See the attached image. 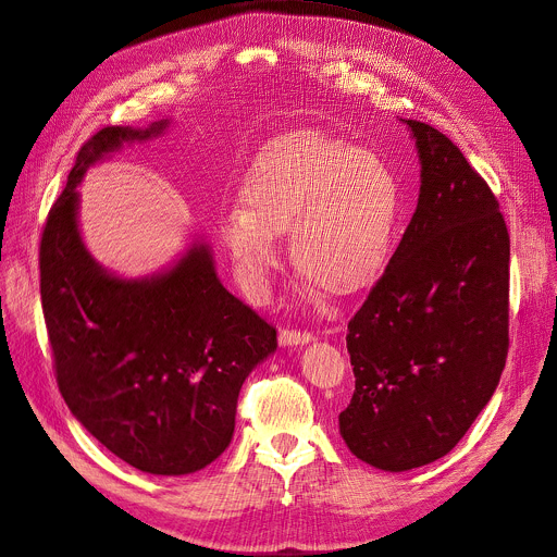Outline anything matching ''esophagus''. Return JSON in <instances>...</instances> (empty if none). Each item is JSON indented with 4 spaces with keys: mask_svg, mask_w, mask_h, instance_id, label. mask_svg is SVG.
Wrapping results in <instances>:
<instances>
[{
    "mask_svg": "<svg viewBox=\"0 0 557 557\" xmlns=\"http://www.w3.org/2000/svg\"><path fill=\"white\" fill-rule=\"evenodd\" d=\"M312 338H314V334L308 332V330H289V327H283V330L278 332L281 346H306V344H310Z\"/></svg>",
    "mask_w": 557,
    "mask_h": 557,
    "instance_id": "34e87169",
    "label": "esophagus"
}]
</instances>
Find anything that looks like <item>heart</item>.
I'll list each match as a JSON object with an SVG mask.
<instances>
[{"mask_svg": "<svg viewBox=\"0 0 557 557\" xmlns=\"http://www.w3.org/2000/svg\"><path fill=\"white\" fill-rule=\"evenodd\" d=\"M393 166L321 129L268 145L240 185V205L221 216V238L247 292H261L278 268L287 234L294 270L332 296H352L386 270L401 219Z\"/></svg>", "mask_w": 557, "mask_h": 557, "instance_id": "1", "label": "heart"}]
</instances>
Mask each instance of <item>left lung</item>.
I'll return each mask as SVG.
<instances>
[{
  "instance_id": "left-lung-1",
  "label": "left lung",
  "mask_w": 557,
  "mask_h": 557,
  "mask_svg": "<svg viewBox=\"0 0 557 557\" xmlns=\"http://www.w3.org/2000/svg\"><path fill=\"white\" fill-rule=\"evenodd\" d=\"M404 122L421 160L419 200L348 323L355 393L338 414L352 455L391 473L457 446L508 352L510 240L499 202L442 132Z\"/></svg>"
}]
</instances>
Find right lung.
I'll use <instances>...</instances> for the list:
<instances>
[{"instance_id": "right-lung-1", "label": "right lung", "mask_w": 557, "mask_h": 557, "mask_svg": "<svg viewBox=\"0 0 557 557\" xmlns=\"http://www.w3.org/2000/svg\"><path fill=\"white\" fill-rule=\"evenodd\" d=\"M166 126H104L82 145L39 243V294L60 393L115 457L187 475L232 442L247 374L276 350V327L230 294L205 243L162 274L117 278L77 230V185L124 143Z\"/></svg>"}]
</instances>
